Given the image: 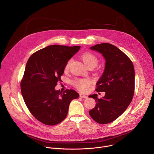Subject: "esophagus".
I'll use <instances>...</instances> for the list:
<instances>
[{
	"label": "esophagus",
	"instance_id": "34e87169",
	"mask_svg": "<svg viewBox=\"0 0 154 154\" xmlns=\"http://www.w3.org/2000/svg\"><path fill=\"white\" fill-rule=\"evenodd\" d=\"M80 97H81V98H88V97H87L86 95H84L83 94H80Z\"/></svg>",
	"mask_w": 154,
	"mask_h": 154
}]
</instances>
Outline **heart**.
I'll return each mask as SVG.
<instances>
[{
	"mask_svg": "<svg viewBox=\"0 0 154 154\" xmlns=\"http://www.w3.org/2000/svg\"><path fill=\"white\" fill-rule=\"evenodd\" d=\"M82 59L87 67L93 66L94 68L96 66L98 63V59L95 56L90 53H85L82 56ZM71 63V60H69L65 66V69L66 71L68 69L69 65ZM74 85L81 91L87 90L89 85H90V81L86 79H77L74 82Z\"/></svg>",
	"mask_w": 154,
	"mask_h": 154,
	"instance_id": "b5f03b06",
	"label": "heart"
}]
</instances>
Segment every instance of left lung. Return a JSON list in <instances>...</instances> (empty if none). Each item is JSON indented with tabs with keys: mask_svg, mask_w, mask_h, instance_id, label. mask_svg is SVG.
<instances>
[{
	"mask_svg": "<svg viewBox=\"0 0 154 154\" xmlns=\"http://www.w3.org/2000/svg\"><path fill=\"white\" fill-rule=\"evenodd\" d=\"M90 49L101 54L106 63L96 84V91L105 92V95L100 99L96 94L89 96L96 102L89 113L97 123L107 124L120 117L131 103L134 94V67L129 58L114 45L103 43Z\"/></svg>",
	"mask_w": 154,
	"mask_h": 154,
	"instance_id": "left-lung-1",
	"label": "left lung"
}]
</instances>
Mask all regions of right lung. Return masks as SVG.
<instances>
[{"mask_svg": "<svg viewBox=\"0 0 154 154\" xmlns=\"http://www.w3.org/2000/svg\"><path fill=\"white\" fill-rule=\"evenodd\" d=\"M80 46L49 45L29 58L20 83L25 103L32 115L46 125L60 123L66 117L69 106L79 94L73 89L63 93L55 86L64 72L66 62Z\"/></svg>", "mask_w": 154, "mask_h": 154, "instance_id": "add662e5", "label": "right lung"}]
</instances>
